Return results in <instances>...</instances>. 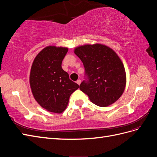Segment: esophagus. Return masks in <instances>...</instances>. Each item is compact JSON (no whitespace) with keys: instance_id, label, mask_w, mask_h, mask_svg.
Returning <instances> with one entry per match:
<instances>
[{"instance_id":"34e87169","label":"esophagus","mask_w":157,"mask_h":157,"mask_svg":"<svg viewBox=\"0 0 157 157\" xmlns=\"http://www.w3.org/2000/svg\"><path fill=\"white\" fill-rule=\"evenodd\" d=\"M77 83L78 85H80V83H81V80H80V79L77 80Z\"/></svg>"}]
</instances>
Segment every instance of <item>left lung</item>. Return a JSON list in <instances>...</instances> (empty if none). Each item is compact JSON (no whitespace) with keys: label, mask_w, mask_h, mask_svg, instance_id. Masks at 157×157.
<instances>
[{"label":"left lung","mask_w":157,"mask_h":157,"mask_svg":"<svg viewBox=\"0 0 157 157\" xmlns=\"http://www.w3.org/2000/svg\"><path fill=\"white\" fill-rule=\"evenodd\" d=\"M83 63L85 80L80 89L93 103L107 107L117 101L124 91L125 69L116 52L101 44H86L74 50Z\"/></svg>","instance_id":"8db88e82"}]
</instances>
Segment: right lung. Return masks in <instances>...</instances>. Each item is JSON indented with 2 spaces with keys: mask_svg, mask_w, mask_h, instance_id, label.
I'll return each mask as SVG.
<instances>
[{
  "mask_svg": "<svg viewBox=\"0 0 157 157\" xmlns=\"http://www.w3.org/2000/svg\"><path fill=\"white\" fill-rule=\"evenodd\" d=\"M67 52L64 47L47 46L35 57L31 66L29 82L33 96L42 108L52 113L64 111L70 96L79 88L61 67Z\"/></svg>",
  "mask_w": 157,
  "mask_h": 157,
  "instance_id": "obj_1",
  "label": "right lung"
}]
</instances>
